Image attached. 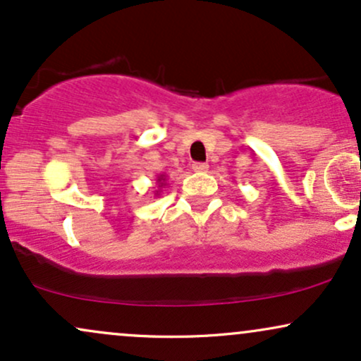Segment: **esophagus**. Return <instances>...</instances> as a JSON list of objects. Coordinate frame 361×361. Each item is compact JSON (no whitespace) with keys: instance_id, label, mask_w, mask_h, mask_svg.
Listing matches in <instances>:
<instances>
[{"instance_id":"obj_1","label":"esophagus","mask_w":361,"mask_h":361,"mask_svg":"<svg viewBox=\"0 0 361 361\" xmlns=\"http://www.w3.org/2000/svg\"><path fill=\"white\" fill-rule=\"evenodd\" d=\"M192 169L195 173H205L207 169H209V164H207V163H193Z\"/></svg>"}]
</instances>
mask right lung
I'll return each instance as SVG.
<instances>
[{
  "instance_id": "1",
  "label": "right lung",
  "mask_w": 361,
  "mask_h": 361,
  "mask_svg": "<svg viewBox=\"0 0 361 361\" xmlns=\"http://www.w3.org/2000/svg\"><path fill=\"white\" fill-rule=\"evenodd\" d=\"M156 185H157V190L154 192V197H159L161 190L166 188V175H164V173H159V175L156 176Z\"/></svg>"
}]
</instances>
